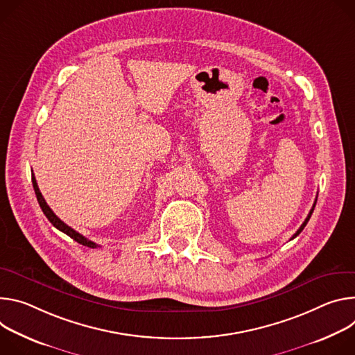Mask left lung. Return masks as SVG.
I'll use <instances>...</instances> for the list:
<instances>
[{
  "label": "left lung",
  "instance_id": "1",
  "mask_svg": "<svg viewBox=\"0 0 355 355\" xmlns=\"http://www.w3.org/2000/svg\"><path fill=\"white\" fill-rule=\"evenodd\" d=\"M314 206H316V205H313V207H311V210H310V213H309V214H307V217H306V220H304V221H303V224H302V225H300V227H299V230H297V231H296V232H295V234H293V237H292V239H291V240H293V239H296V237H297V235H299V234H300V232H302V231H303V228H304V227H306V224H307V221H309V220H310V217H311V213H313V210H314Z\"/></svg>",
  "mask_w": 355,
  "mask_h": 355
}]
</instances>
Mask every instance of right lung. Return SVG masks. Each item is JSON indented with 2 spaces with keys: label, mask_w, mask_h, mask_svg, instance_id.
Listing matches in <instances>:
<instances>
[{
  "label": "right lung",
  "mask_w": 355,
  "mask_h": 355,
  "mask_svg": "<svg viewBox=\"0 0 355 355\" xmlns=\"http://www.w3.org/2000/svg\"><path fill=\"white\" fill-rule=\"evenodd\" d=\"M32 184H33V190H35V194H36V199H37V203H39V206H41V209H42V211H44V214L48 217V220L53 224V227H56L59 231H62V232H64L66 235H69L70 239H73L74 241H77L78 244H82V245H86V247H89V248H96V247H98L96 243H93V241H90V240H87L86 237H83L82 234H78L77 231H74L71 227H69L67 224H64L53 211H52V209L48 206V203L45 202V199H44V196H42V193H41V190H39V187H37V183H36V179H35V176H33V173H32Z\"/></svg>",
  "instance_id": "right-lung-1"
}]
</instances>
